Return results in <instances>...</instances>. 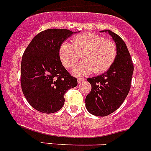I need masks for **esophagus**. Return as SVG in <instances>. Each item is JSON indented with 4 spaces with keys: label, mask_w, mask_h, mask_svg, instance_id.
<instances>
[{
    "label": "esophagus",
    "mask_w": 151,
    "mask_h": 151,
    "mask_svg": "<svg viewBox=\"0 0 151 151\" xmlns=\"http://www.w3.org/2000/svg\"><path fill=\"white\" fill-rule=\"evenodd\" d=\"M84 81H85V79H84V78H78V84H81V83H82Z\"/></svg>",
    "instance_id": "esophagus-1"
}]
</instances>
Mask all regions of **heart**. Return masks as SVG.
<instances>
[{
  "label": "heart",
  "instance_id": "heart-1",
  "mask_svg": "<svg viewBox=\"0 0 151 151\" xmlns=\"http://www.w3.org/2000/svg\"><path fill=\"white\" fill-rule=\"evenodd\" d=\"M117 46L114 41L93 34L84 33L73 37V44L63 41L59 48V58L63 66L72 68L82 56L81 63L72 70L73 75L87 76L95 71H107L117 57Z\"/></svg>",
  "mask_w": 151,
  "mask_h": 151
}]
</instances>
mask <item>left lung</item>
<instances>
[{
  "mask_svg": "<svg viewBox=\"0 0 151 151\" xmlns=\"http://www.w3.org/2000/svg\"><path fill=\"white\" fill-rule=\"evenodd\" d=\"M100 32L107 33L114 41L117 57L106 72L87 79L92 90L86 96L85 106L90 114L105 117L118 109L129 94L134 66L124 41L111 30Z\"/></svg>",
  "mask_w": 151,
  "mask_h": 151,
  "instance_id": "left-lung-1",
  "label": "left lung"
}]
</instances>
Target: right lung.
Wrapping results in <instances>:
<instances>
[{
    "mask_svg": "<svg viewBox=\"0 0 151 151\" xmlns=\"http://www.w3.org/2000/svg\"><path fill=\"white\" fill-rule=\"evenodd\" d=\"M76 34L66 29H48L39 33L27 46L21 63V86L31 106L52 114L63 107L64 95L78 85L63 66L59 46Z\"/></svg>",
    "mask_w": 151,
    "mask_h": 151,
    "instance_id": "obj_1",
    "label": "right lung"
}]
</instances>
